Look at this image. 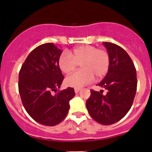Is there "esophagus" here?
Masks as SVG:
<instances>
[{"instance_id": "1", "label": "esophagus", "mask_w": 152, "mask_h": 152, "mask_svg": "<svg viewBox=\"0 0 152 152\" xmlns=\"http://www.w3.org/2000/svg\"><path fill=\"white\" fill-rule=\"evenodd\" d=\"M80 88H75L74 89V91H75V92H76V93H78V92H79V91H80Z\"/></svg>"}]
</instances>
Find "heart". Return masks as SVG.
<instances>
[{
    "label": "heart",
    "mask_w": 152,
    "mask_h": 152,
    "mask_svg": "<svg viewBox=\"0 0 152 152\" xmlns=\"http://www.w3.org/2000/svg\"><path fill=\"white\" fill-rule=\"evenodd\" d=\"M71 56L63 53L58 60V65L65 74H70L80 64V71L65 79V84L75 88H81L93 80H99L108 73L110 57L108 52L94 46L82 45L70 52Z\"/></svg>",
    "instance_id": "obj_1"
}]
</instances>
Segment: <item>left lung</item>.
Instances as JSON below:
<instances>
[{"instance_id":"left-lung-1","label":"left lung","mask_w":152,"mask_h":152,"mask_svg":"<svg viewBox=\"0 0 152 152\" xmlns=\"http://www.w3.org/2000/svg\"><path fill=\"white\" fill-rule=\"evenodd\" d=\"M110 57V66L97 85L107 90H90L86 106L94 120L103 125L119 122L130 109L137 90L136 69L130 57L116 44L103 42Z\"/></svg>"}]
</instances>
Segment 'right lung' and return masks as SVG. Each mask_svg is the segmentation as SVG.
Listing matches in <instances>:
<instances>
[{
	"label": "right lung",
	"mask_w": 152,
	"mask_h": 152,
	"mask_svg": "<svg viewBox=\"0 0 152 152\" xmlns=\"http://www.w3.org/2000/svg\"><path fill=\"white\" fill-rule=\"evenodd\" d=\"M62 50L52 43L41 44L29 54L19 73V92L23 106L36 122L58 124L66 116L74 89L58 91L64 76L59 68Z\"/></svg>",
	"instance_id": "obj_1"
}]
</instances>
